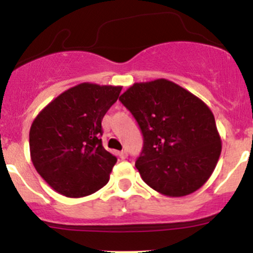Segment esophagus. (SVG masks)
<instances>
[{
	"mask_svg": "<svg viewBox=\"0 0 253 253\" xmlns=\"http://www.w3.org/2000/svg\"><path fill=\"white\" fill-rule=\"evenodd\" d=\"M119 155L122 160H125L127 157H128V153H127V150H121V152L119 153Z\"/></svg>",
	"mask_w": 253,
	"mask_h": 253,
	"instance_id": "esophagus-1",
	"label": "esophagus"
}]
</instances>
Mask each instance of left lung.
I'll return each mask as SVG.
<instances>
[{
  "mask_svg": "<svg viewBox=\"0 0 253 253\" xmlns=\"http://www.w3.org/2000/svg\"><path fill=\"white\" fill-rule=\"evenodd\" d=\"M120 101L141 127L143 149L136 168L143 181L168 197H182L202 187L221 153L211 109L164 78L134 83Z\"/></svg>",
  "mask_w": 253,
  "mask_h": 253,
  "instance_id": "8db88e82",
  "label": "left lung"
}]
</instances>
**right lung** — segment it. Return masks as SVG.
Here are the masks:
<instances>
[{
    "label": "right lung",
    "mask_w": 253,
    "mask_h": 253,
    "mask_svg": "<svg viewBox=\"0 0 253 253\" xmlns=\"http://www.w3.org/2000/svg\"><path fill=\"white\" fill-rule=\"evenodd\" d=\"M122 86L81 83L48 103L33 121L30 158L39 175L61 195L79 198L109 182L116 157L101 143V121Z\"/></svg>",
    "instance_id": "add662e5"
}]
</instances>
